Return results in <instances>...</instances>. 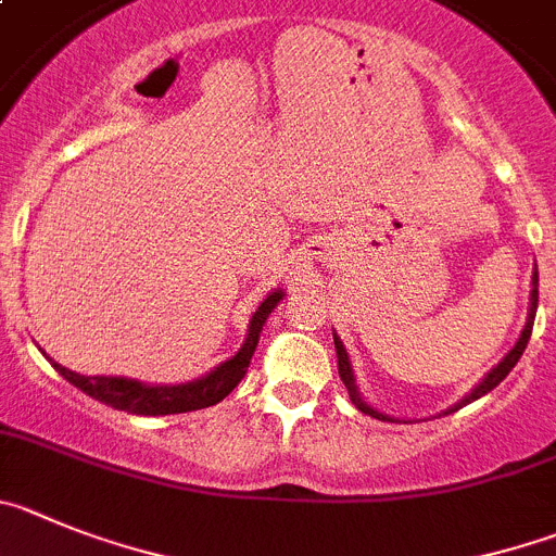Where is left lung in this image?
<instances>
[{
  "label": "left lung",
  "instance_id": "8db88e82",
  "mask_svg": "<svg viewBox=\"0 0 556 556\" xmlns=\"http://www.w3.org/2000/svg\"><path fill=\"white\" fill-rule=\"evenodd\" d=\"M534 312H538V273H534V278H532V305H529V319H527V325H523V333H521V339L516 341V348L510 350V353L504 355L502 361H498V366L496 369H491L488 371V378L482 380L480 386H477L475 391H471V394L466 396V400H460L457 402L455 407H452V410H460L463 405H468V402H475V400H480V396H485L488 391H493L496 389L498 383H502L504 378H507V375H510V369L513 366L518 364V358H521L523 355V350H527V341H529V336H532V325H534ZM333 344H336V355H339V378H341V383L348 386V394H350V400H353V405L358 407L361 414H366V416H375V419H389V416H383V414H378V410H371L369 405H366L364 400H361L358 396V391H355V380H353V369H350V361H348V353H344V344H341L339 339H336L333 336ZM450 410V414H452Z\"/></svg>",
  "mask_w": 556,
  "mask_h": 556
}]
</instances>
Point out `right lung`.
I'll return each instance as SVG.
<instances>
[{
    "label": "right lung",
    "instance_id": "add662e5",
    "mask_svg": "<svg viewBox=\"0 0 556 556\" xmlns=\"http://www.w3.org/2000/svg\"><path fill=\"white\" fill-rule=\"evenodd\" d=\"M283 292L269 294L258 312L253 314L251 328H248V339H244L242 350L233 355L231 361L217 366L212 375L195 380V383L187 386H142L137 380H124V378H85V375H76V371L65 369V366L54 364V369L68 380L71 386H76L79 391H85L93 400L104 402V405L115 407V410H126V414L137 416H167V414H187V410H201V407L217 405L220 400H226L233 389H237L239 380L244 378L248 364L253 358V350L258 344V333H262L264 319L269 317L275 305L281 303Z\"/></svg>",
    "mask_w": 556,
    "mask_h": 556
}]
</instances>
